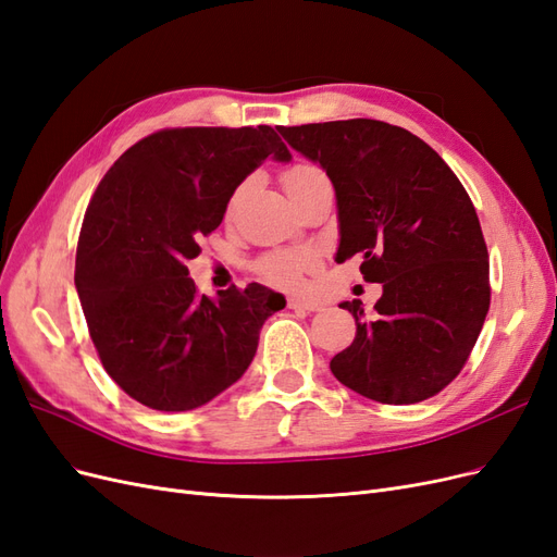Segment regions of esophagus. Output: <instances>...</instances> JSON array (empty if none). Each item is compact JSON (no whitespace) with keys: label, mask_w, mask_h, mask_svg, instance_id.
<instances>
[{"label":"esophagus","mask_w":557,"mask_h":557,"mask_svg":"<svg viewBox=\"0 0 557 557\" xmlns=\"http://www.w3.org/2000/svg\"><path fill=\"white\" fill-rule=\"evenodd\" d=\"M288 307L293 311H301V313H309V311H318L320 305L315 299H307V297H290L288 299Z\"/></svg>","instance_id":"1"}]
</instances>
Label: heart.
<instances>
[{"instance_id": "heart-1", "label": "heart", "mask_w": 557, "mask_h": 557, "mask_svg": "<svg viewBox=\"0 0 557 557\" xmlns=\"http://www.w3.org/2000/svg\"><path fill=\"white\" fill-rule=\"evenodd\" d=\"M323 176V172L318 170V166H311V164H295L290 166L288 172H285L283 176V183L285 188H288V193L301 188V185L313 181V178H320ZM313 267V258L309 256V252L305 250H283V252H274V256H267L258 272L264 281L274 283V285H297L301 274L307 272V269Z\"/></svg>"}]
</instances>
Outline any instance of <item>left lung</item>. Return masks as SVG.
Instances as JSON below:
<instances>
[{"label":"left lung","instance_id":"left-lung-1","mask_svg":"<svg viewBox=\"0 0 557 557\" xmlns=\"http://www.w3.org/2000/svg\"><path fill=\"white\" fill-rule=\"evenodd\" d=\"M323 166L336 195V262L360 256L383 283L374 313L344 301L356 339L332 374L381 404L423 401L460 374L491 307L487 248L474 205L450 166L404 127L369 117L278 127Z\"/></svg>","mask_w":557,"mask_h":557}]
</instances>
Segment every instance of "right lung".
Here are the masks:
<instances>
[{
	"label": "right lung",
	"mask_w": 557,
	"mask_h": 557,
	"mask_svg": "<svg viewBox=\"0 0 557 557\" xmlns=\"http://www.w3.org/2000/svg\"><path fill=\"white\" fill-rule=\"evenodd\" d=\"M267 158H293L269 125L162 129L97 185L76 293L107 374L148 409L190 411L227 391L256 358L264 320L285 307L260 283L199 295L185 267Z\"/></svg>",
	"instance_id": "obj_1"
}]
</instances>
